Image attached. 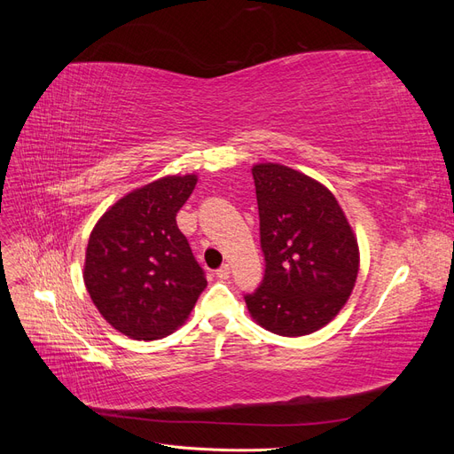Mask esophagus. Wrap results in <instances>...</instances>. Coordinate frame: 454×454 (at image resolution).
I'll use <instances>...</instances> for the list:
<instances>
[{"mask_svg":"<svg viewBox=\"0 0 454 454\" xmlns=\"http://www.w3.org/2000/svg\"><path fill=\"white\" fill-rule=\"evenodd\" d=\"M229 274H231V269H229V265H227V263H225V265H222V267H219V269L215 270V277H217V278H222V280L229 278Z\"/></svg>","mask_w":454,"mask_h":454,"instance_id":"esophagus-1","label":"esophagus"}]
</instances>
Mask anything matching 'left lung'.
I'll use <instances>...</instances> for the list:
<instances>
[{
	"mask_svg": "<svg viewBox=\"0 0 454 454\" xmlns=\"http://www.w3.org/2000/svg\"><path fill=\"white\" fill-rule=\"evenodd\" d=\"M265 274L246 294L252 318L284 337L309 335L345 307L358 242L332 191L282 164L252 168Z\"/></svg>",
	"mask_w": 454,
	"mask_h": 454,
	"instance_id": "left-lung-1",
	"label": "left lung"
}]
</instances>
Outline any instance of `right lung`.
<instances>
[{
	"label": "right lung",
	"instance_id": "add662e5",
	"mask_svg": "<svg viewBox=\"0 0 454 454\" xmlns=\"http://www.w3.org/2000/svg\"><path fill=\"white\" fill-rule=\"evenodd\" d=\"M197 176H167L117 200L90 232L85 286L117 332L155 340L185 322L206 287L176 215Z\"/></svg>",
	"mask_w": 454,
	"mask_h": 454
}]
</instances>
